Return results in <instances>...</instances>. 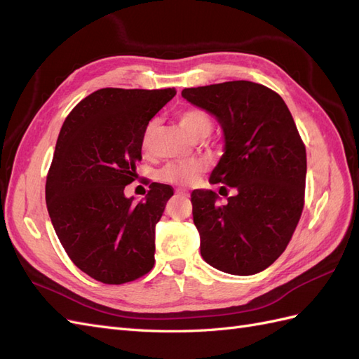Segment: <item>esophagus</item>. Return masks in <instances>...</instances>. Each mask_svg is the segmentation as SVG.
Masks as SVG:
<instances>
[{
  "mask_svg": "<svg viewBox=\"0 0 359 359\" xmlns=\"http://www.w3.org/2000/svg\"><path fill=\"white\" fill-rule=\"evenodd\" d=\"M189 193H186V191H182V190H177L175 191V196H187Z\"/></svg>",
  "mask_w": 359,
  "mask_h": 359,
  "instance_id": "obj_1",
  "label": "esophagus"
}]
</instances>
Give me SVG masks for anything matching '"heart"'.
Segmentation results:
<instances>
[{"mask_svg":"<svg viewBox=\"0 0 359 359\" xmlns=\"http://www.w3.org/2000/svg\"><path fill=\"white\" fill-rule=\"evenodd\" d=\"M180 124L184 128L190 137L198 135L201 132H208L211 130V118L210 115L201 111V109H186L181 111L178 115ZM154 133V124H149L145 128L142 147L144 149H148L151 145V139H153ZM206 166L202 161H181V163H170L165 169L160 172L161 181L168 184H173V186L187 187L196 182L199 177L205 172Z\"/></svg>","mask_w":359,"mask_h":359,"instance_id":"1","label":"heart"}]
</instances>
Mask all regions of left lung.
I'll return each instance as SVG.
<instances>
[{
	"mask_svg": "<svg viewBox=\"0 0 359 359\" xmlns=\"http://www.w3.org/2000/svg\"><path fill=\"white\" fill-rule=\"evenodd\" d=\"M181 95L220 124L224 153L210 182L236 190L220 206L212 190L191 193L201 255L223 273L257 274L285 252L304 208L307 156L295 121L277 93L250 81Z\"/></svg>",
	"mask_w": 359,
	"mask_h": 359,
	"instance_id": "obj_1",
	"label": "left lung"
}]
</instances>
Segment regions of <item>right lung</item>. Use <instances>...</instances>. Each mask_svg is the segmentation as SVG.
Wrapping results in <instances>:
<instances>
[{
  "label": "right lung",
  "instance_id": "right-lung-1",
  "mask_svg": "<svg viewBox=\"0 0 359 359\" xmlns=\"http://www.w3.org/2000/svg\"><path fill=\"white\" fill-rule=\"evenodd\" d=\"M166 90H97L64 121L46 180L50 222L85 274L123 285L154 265L156 224L173 190L153 182L135 203L124 189L142 160L149 119L173 95Z\"/></svg>",
  "mask_w": 359,
  "mask_h": 359
}]
</instances>
